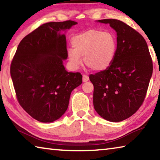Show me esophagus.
Instances as JSON below:
<instances>
[{
	"instance_id": "1",
	"label": "esophagus",
	"mask_w": 160,
	"mask_h": 160,
	"mask_svg": "<svg viewBox=\"0 0 160 160\" xmlns=\"http://www.w3.org/2000/svg\"><path fill=\"white\" fill-rule=\"evenodd\" d=\"M88 80H89V77L87 75H84L82 76V81H83V82H88Z\"/></svg>"
}]
</instances>
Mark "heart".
Wrapping results in <instances>:
<instances>
[{
  "label": "heart",
  "instance_id": "heart-1",
  "mask_svg": "<svg viewBox=\"0 0 160 160\" xmlns=\"http://www.w3.org/2000/svg\"><path fill=\"white\" fill-rule=\"evenodd\" d=\"M73 48L68 49L71 66L78 68L84 63L94 71H102L112 64L117 51L114 35L108 32L90 29L72 39Z\"/></svg>",
  "mask_w": 160,
  "mask_h": 160
}]
</instances>
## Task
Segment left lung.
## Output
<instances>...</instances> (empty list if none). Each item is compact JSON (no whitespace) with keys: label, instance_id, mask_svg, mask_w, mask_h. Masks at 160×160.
Here are the masks:
<instances>
[{"label":"left lung","instance_id":"1","mask_svg":"<svg viewBox=\"0 0 160 160\" xmlns=\"http://www.w3.org/2000/svg\"><path fill=\"white\" fill-rule=\"evenodd\" d=\"M117 33V51L107 69L90 75L94 85L93 104L98 114L119 122L141 107L152 74V60L147 43L139 32L114 19L98 20Z\"/></svg>","mask_w":160,"mask_h":160}]
</instances>
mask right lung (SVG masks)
Wrapping results in <instances>:
<instances>
[{
  "label": "right lung",
  "instance_id": "add662e5",
  "mask_svg": "<svg viewBox=\"0 0 160 160\" xmlns=\"http://www.w3.org/2000/svg\"><path fill=\"white\" fill-rule=\"evenodd\" d=\"M76 22H51L40 25L19 44L10 65L16 97L32 118L43 123L57 120L66 112L71 92L81 85L80 72H67L66 39L61 30Z\"/></svg>",
  "mask_w": 160,
  "mask_h": 160
}]
</instances>
